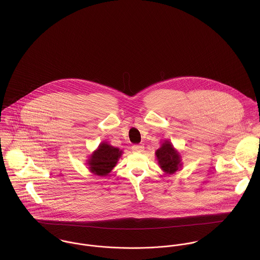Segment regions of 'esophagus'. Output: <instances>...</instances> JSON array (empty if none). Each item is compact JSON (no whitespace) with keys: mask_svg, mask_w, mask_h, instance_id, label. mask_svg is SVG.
I'll use <instances>...</instances> for the list:
<instances>
[{"mask_svg":"<svg viewBox=\"0 0 260 260\" xmlns=\"http://www.w3.org/2000/svg\"><path fill=\"white\" fill-rule=\"evenodd\" d=\"M132 148L136 152H142L144 149V146H143V144H135V145H133Z\"/></svg>","mask_w":260,"mask_h":260,"instance_id":"obj_1","label":"esophagus"}]
</instances>
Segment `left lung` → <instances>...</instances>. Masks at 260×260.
<instances>
[{
    "label": "left lung",
    "instance_id": "obj_1",
    "mask_svg": "<svg viewBox=\"0 0 260 260\" xmlns=\"http://www.w3.org/2000/svg\"><path fill=\"white\" fill-rule=\"evenodd\" d=\"M160 168L167 174H173L182 166L179 152L173 147L172 143L165 140L155 152Z\"/></svg>",
    "mask_w": 260,
    "mask_h": 260
}]
</instances>
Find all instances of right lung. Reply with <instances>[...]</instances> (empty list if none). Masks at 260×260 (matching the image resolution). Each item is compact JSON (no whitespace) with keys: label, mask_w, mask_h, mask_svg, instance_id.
Instances as JSON below:
<instances>
[{"label":"right lung","mask_w":260,"mask_h":260,"mask_svg":"<svg viewBox=\"0 0 260 260\" xmlns=\"http://www.w3.org/2000/svg\"><path fill=\"white\" fill-rule=\"evenodd\" d=\"M122 151L107 142H102L88 160L89 169L98 176H107L116 166Z\"/></svg>","instance_id":"obj_1"}]
</instances>
